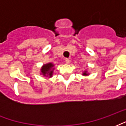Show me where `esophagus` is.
<instances>
[{
    "label": "esophagus",
    "mask_w": 126,
    "mask_h": 126,
    "mask_svg": "<svg viewBox=\"0 0 126 126\" xmlns=\"http://www.w3.org/2000/svg\"><path fill=\"white\" fill-rule=\"evenodd\" d=\"M65 63H67V64H69V59H66Z\"/></svg>",
    "instance_id": "obj_1"
}]
</instances>
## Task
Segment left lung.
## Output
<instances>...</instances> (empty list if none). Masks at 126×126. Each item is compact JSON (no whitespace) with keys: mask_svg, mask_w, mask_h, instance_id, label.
Listing matches in <instances>:
<instances>
[{"mask_svg":"<svg viewBox=\"0 0 126 126\" xmlns=\"http://www.w3.org/2000/svg\"><path fill=\"white\" fill-rule=\"evenodd\" d=\"M82 75H83V76H88V75H89V74L88 73L87 71H84V72H83Z\"/></svg>","mask_w":126,"mask_h":126,"instance_id":"obj_1","label":"left lung"}]
</instances>
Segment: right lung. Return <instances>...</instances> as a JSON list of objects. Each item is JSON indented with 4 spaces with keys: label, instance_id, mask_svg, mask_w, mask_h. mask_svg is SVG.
<instances>
[{
    "label": "right lung",
    "instance_id": "1",
    "mask_svg": "<svg viewBox=\"0 0 126 126\" xmlns=\"http://www.w3.org/2000/svg\"><path fill=\"white\" fill-rule=\"evenodd\" d=\"M54 65L52 63H48L47 64H44L41 68V74L44 76L51 78L52 76V73L54 70Z\"/></svg>",
    "mask_w": 126,
    "mask_h": 126
}]
</instances>
